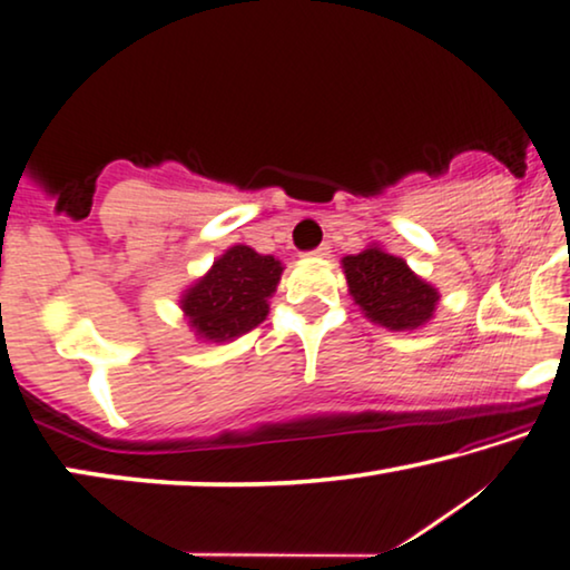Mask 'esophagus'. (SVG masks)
<instances>
[{
    "label": "esophagus",
    "mask_w": 570,
    "mask_h": 570,
    "mask_svg": "<svg viewBox=\"0 0 570 570\" xmlns=\"http://www.w3.org/2000/svg\"><path fill=\"white\" fill-rule=\"evenodd\" d=\"M307 256H312V258H327L330 256V245L327 243H322L320 248H314V250H309Z\"/></svg>",
    "instance_id": "esophagus-1"
}]
</instances>
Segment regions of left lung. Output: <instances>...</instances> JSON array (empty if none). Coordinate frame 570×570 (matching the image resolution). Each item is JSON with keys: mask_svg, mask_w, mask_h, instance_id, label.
<instances>
[{"mask_svg": "<svg viewBox=\"0 0 570 570\" xmlns=\"http://www.w3.org/2000/svg\"><path fill=\"white\" fill-rule=\"evenodd\" d=\"M343 268L355 304L381 327L414 330L432 317L438 292L412 274L402 258L381 248H366L358 256H345Z\"/></svg>", "mask_w": 570, "mask_h": 570, "instance_id": "obj_1", "label": "left lung"}]
</instances>
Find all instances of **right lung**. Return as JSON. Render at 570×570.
Instances as JSON below:
<instances>
[{
	"label": "right lung",
	"instance_id": "obj_1",
	"mask_svg": "<svg viewBox=\"0 0 570 570\" xmlns=\"http://www.w3.org/2000/svg\"><path fill=\"white\" fill-rule=\"evenodd\" d=\"M282 271L274 256L235 245L184 294L181 309L199 337L215 343L233 340L266 320V299L276 292Z\"/></svg>",
	"mask_w": 570,
	"mask_h": 570
}]
</instances>
